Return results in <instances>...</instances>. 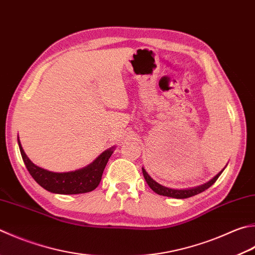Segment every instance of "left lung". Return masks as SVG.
Here are the masks:
<instances>
[{
	"instance_id": "left-lung-1",
	"label": "left lung",
	"mask_w": 255,
	"mask_h": 255,
	"mask_svg": "<svg viewBox=\"0 0 255 255\" xmlns=\"http://www.w3.org/2000/svg\"><path fill=\"white\" fill-rule=\"evenodd\" d=\"M224 170V169H223ZM223 170L220 173H218L212 180H210L206 183L199 185V186H194V187H190V189H171V187H166L164 185H162L160 183H157L156 181H154L152 177L148 175V173L145 171L144 167H142V172L144 175V179H145L147 185L151 187V189L155 192L158 195H164V196H170V198H174V199H186V198H191V196L196 195L203 192L205 190H208L211 185H213L215 183V181L219 179V176L221 175V173L223 172Z\"/></svg>"
}]
</instances>
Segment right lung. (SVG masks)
I'll use <instances>...</instances> for the list:
<instances>
[{
    "instance_id": "obj_1",
    "label": "right lung",
    "mask_w": 255,
    "mask_h": 255,
    "mask_svg": "<svg viewBox=\"0 0 255 255\" xmlns=\"http://www.w3.org/2000/svg\"><path fill=\"white\" fill-rule=\"evenodd\" d=\"M18 147L21 155L28 173L32 175L36 183L40 184L43 189L56 194H80L91 192L97 189L102 179L105 165L113 153V147L104 151L95 160L83 169L56 173L42 169L35 165L24 152L21 142L17 136Z\"/></svg>"
}]
</instances>
